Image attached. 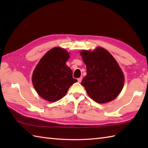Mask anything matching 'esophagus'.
I'll list each match as a JSON object with an SVG mask.
<instances>
[{"instance_id": "1", "label": "esophagus", "mask_w": 148, "mask_h": 148, "mask_svg": "<svg viewBox=\"0 0 148 148\" xmlns=\"http://www.w3.org/2000/svg\"><path fill=\"white\" fill-rule=\"evenodd\" d=\"M81 80H82V77H79V78H78V79H77V81H78V82H79V83H81Z\"/></svg>"}]
</instances>
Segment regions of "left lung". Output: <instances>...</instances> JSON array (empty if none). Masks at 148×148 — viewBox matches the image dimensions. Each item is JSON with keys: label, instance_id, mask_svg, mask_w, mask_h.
I'll return each mask as SVG.
<instances>
[{"label": "left lung", "instance_id": "obj_1", "mask_svg": "<svg viewBox=\"0 0 148 148\" xmlns=\"http://www.w3.org/2000/svg\"><path fill=\"white\" fill-rule=\"evenodd\" d=\"M80 55L86 66L81 84L90 98L99 103L116 99L123 88L125 77L113 56L102 47L93 51L82 50Z\"/></svg>", "mask_w": 148, "mask_h": 148}]
</instances>
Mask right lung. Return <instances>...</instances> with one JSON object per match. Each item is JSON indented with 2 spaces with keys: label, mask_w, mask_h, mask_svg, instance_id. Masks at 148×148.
I'll return each mask as SVG.
<instances>
[{
  "label": "right lung",
  "mask_w": 148,
  "mask_h": 148,
  "mask_svg": "<svg viewBox=\"0 0 148 148\" xmlns=\"http://www.w3.org/2000/svg\"><path fill=\"white\" fill-rule=\"evenodd\" d=\"M69 58L67 50L55 47L46 53L34 69L33 86L37 94L46 101L55 102L62 99L69 87L77 81L66 65Z\"/></svg>",
  "instance_id": "obj_1"
}]
</instances>
